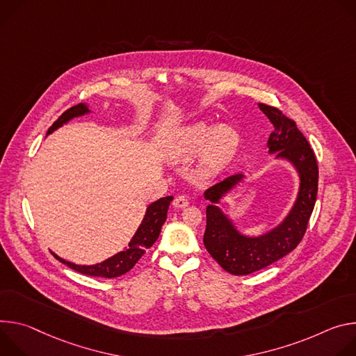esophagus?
Here are the masks:
<instances>
[{
  "label": "esophagus",
  "mask_w": 356,
  "mask_h": 356,
  "mask_svg": "<svg viewBox=\"0 0 356 356\" xmlns=\"http://www.w3.org/2000/svg\"><path fill=\"white\" fill-rule=\"evenodd\" d=\"M172 205H174L175 208H185V207H188V200H186V196H184V195H178V196H175L174 201H172Z\"/></svg>",
  "instance_id": "1"
}]
</instances>
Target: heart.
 Instances as JSON below:
<instances>
[{
    "label": "heart",
    "mask_w": 356,
    "mask_h": 356,
    "mask_svg": "<svg viewBox=\"0 0 356 356\" xmlns=\"http://www.w3.org/2000/svg\"><path fill=\"white\" fill-rule=\"evenodd\" d=\"M238 134L229 126L211 129L204 123L184 129L175 138L171 155L177 161H189L204 149L201 170L211 175L222 170L238 147Z\"/></svg>",
    "instance_id": "b5f03b06"
}]
</instances>
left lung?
<instances>
[{"label":"left lung","mask_w":356,"mask_h":356,"mask_svg":"<svg viewBox=\"0 0 356 356\" xmlns=\"http://www.w3.org/2000/svg\"><path fill=\"white\" fill-rule=\"evenodd\" d=\"M259 107L274 127L267 143L270 152L289 160L297 168L301 182L297 201L284 222L259 238H248L239 233L215 205L242 181L243 174L227 177L205 191V200L212 204L207 208L204 245L220 267L234 275L261 270L293 252L304 238L318 192L317 158L296 122L277 107L264 103H259Z\"/></svg>","instance_id":"obj_1"}]
</instances>
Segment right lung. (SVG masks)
Returning <instances> with one entry per match:
<instances>
[{
	"label": "right lung",
	"mask_w": 356,
	"mask_h": 356,
	"mask_svg": "<svg viewBox=\"0 0 356 356\" xmlns=\"http://www.w3.org/2000/svg\"><path fill=\"white\" fill-rule=\"evenodd\" d=\"M86 113H89V108L83 103L70 107L52 124V127L48 130V134H51L54 130H56L62 124L67 123L70 118L77 117V115H83ZM171 201H172V196H165V198H161V200L152 202L147 208L145 216H144L140 227L137 229L136 234L133 236L131 242L129 243V248L102 263H97L93 266H79V264H74V263L60 259L55 253H52V254L60 263L66 264L67 267H70L79 273L86 274V275H95V277H106V279H113V277H118V275H123L134 267V264L143 257L145 250L149 249L158 239L161 227H163L164 222L167 220V212H168V207H170Z\"/></svg>",
	"instance_id": "right-lung-1"
}]
</instances>
